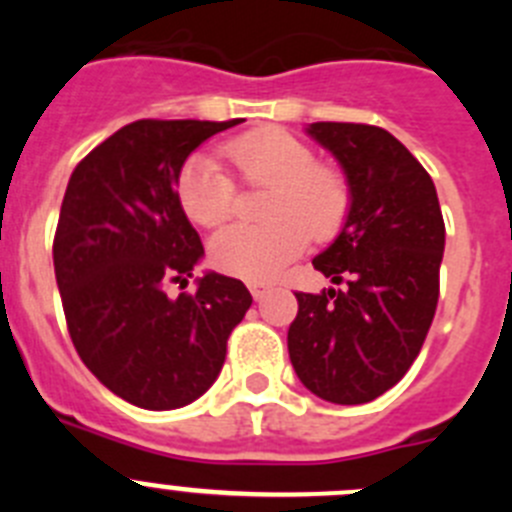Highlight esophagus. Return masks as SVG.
Returning a JSON list of instances; mask_svg holds the SVG:
<instances>
[{"label":"esophagus","mask_w":512,"mask_h":512,"mask_svg":"<svg viewBox=\"0 0 512 512\" xmlns=\"http://www.w3.org/2000/svg\"><path fill=\"white\" fill-rule=\"evenodd\" d=\"M248 289H251L253 300H264V297L271 292L269 284H261V282H251V284H248Z\"/></svg>","instance_id":"esophagus-1"}]
</instances>
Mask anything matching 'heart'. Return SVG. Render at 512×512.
<instances>
[{
	"mask_svg": "<svg viewBox=\"0 0 512 512\" xmlns=\"http://www.w3.org/2000/svg\"><path fill=\"white\" fill-rule=\"evenodd\" d=\"M243 184L269 187L259 225H230L210 243L220 271L266 282L305 251L310 235L328 241L351 212V184L338 166L315 161V151L287 130L259 128L220 148ZM176 197L192 223L215 228L233 215L235 182L210 153H194L176 176Z\"/></svg>",
	"mask_w": 512,
	"mask_h": 512,
	"instance_id": "b5f03b06",
	"label": "heart"
}]
</instances>
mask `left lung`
<instances>
[{"instance_id":"obj_1","label":"left lung","mask_w":512,"mask_h":512,"mask_svg":"<svg viewBox=\"0 0 512 512\" xmlns=\"http://www.w3.org/2000/svg\"><path fill=\"white\" fill-rule=\"evenodd\" d=\"M307 133L351 184L346 225L312 259L346 287L295 292L289 359L312 395L364 405L418 359L436 315L446 225L433 179L395 135L364 122H312Z\"/></svg>"}]
</instances>
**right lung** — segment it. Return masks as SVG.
<instances>
[{"mask_svg":"<svg viewBox=\"0 0 512 512\" xmlns=\"http://www.w3.org/2000/svg\"><path fill=\"white\" fill-rule=\"evenodd\" d=\"M238 120H138L81 158L63 194L53 266L76 354L110 392L146 410L184 408L223 369L253 297L205 274L169 297L202 259L176 176L189 153Z\"/></svg>","mask_w":512,"mask_h":512,"instance_id":"obj_1","label":"right lung"}]
</instances>
